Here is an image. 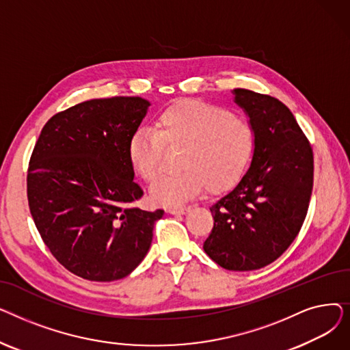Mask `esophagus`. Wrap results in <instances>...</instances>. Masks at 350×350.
Here are the masks:
<instances>
[{
  "mask_svg": "<svg viewBox=\"0 0 350 350\" xmlns=\"http://www.w3.org/2000/svg\"><path fill=\"white\" fill-rule=\"evenodd\" d=\"M189 211H190L189 207H170V208H167V213H170V214H186Z\"/></svg>",
  "mask_w": 350,
  "mask_h": 350,
  "instance_id": "esophagus-1",
  "label": "esophagus"
}]
</instances>
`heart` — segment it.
Masks as SVG:
<instances>
[{"label":"heart","instance_id":"b5f03b06","mask_svg":"<svg viewBox=\"0 0 350 350\" xmlns=\"http://www.w3.org/2000/svg\"><path fill=\"white\" fill-rule=\"evenodd\" d=\"M252 126L230 110L207 102L180 100L156 118L152 129H139L127 143L132 169L147 183L161 172L165 150L178 152V173L150 187L154 203L176 207L204 189L211 194L232 189L252 159Z\"/></svg>","mask_w":350,"mask_h":350}]
</instances>
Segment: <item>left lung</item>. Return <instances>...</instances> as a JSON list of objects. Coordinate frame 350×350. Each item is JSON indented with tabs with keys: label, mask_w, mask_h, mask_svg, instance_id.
Segmentation results:
<instances>
[{
	"label": "left lung",
	"mask_w": 350,
	"mask_h": 350,
	"mask_svg": "<svg viewBox=\"0 0 350 350\" xmlns=\"http://www.w3.org/2000/svg\"><path fill=\"white\" fill-rule=\"evenodd\" d=\"M234 94L254 129V156L238 186L210 208L214 227L203 248L219 267L252 271L297 238L314 187V152L281 100L248 89Z\"/></svg>",
	"instance_id": "1"
}]
</instances>
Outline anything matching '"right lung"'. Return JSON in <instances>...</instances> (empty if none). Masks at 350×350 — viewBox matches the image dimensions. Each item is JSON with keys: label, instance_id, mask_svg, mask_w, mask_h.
Listing matches in <instances>:
<instances>
[{"label": "right lung", "instance_id": "add662e5", "mask_svg": "<svg viewBox=\"0 0 350 350\" xmlns=\"http://www.w3.org/2000/svg\"><path fill=\"white\" fill-rule=\"evenodd\" d=\"M150 103L92 99L53 115L32 150L27 196L42 241L69 272L110 282L127 277L150 248L163 210L135 207L127 143Z\"/></svg>", "mask_w": 350, "mask_h": 350}]
</instances>
